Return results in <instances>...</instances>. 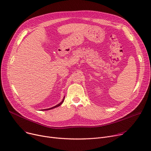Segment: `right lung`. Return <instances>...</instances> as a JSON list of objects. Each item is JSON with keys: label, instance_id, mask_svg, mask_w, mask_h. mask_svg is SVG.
Listing matches in <instances>:
<instances>
[{"label": "right lung", "instance_id": "obj_1", "mask_svg": "<svg viewBox=\"0 0 151 151\" xmlns=\"http://www.w3.org/2000/svg\"><path fill=\"white\" fill-rule=\"evenodd\" d=\"M64 100H65V97L63 98V100L59 103V104H58L57 105H56V106H54V107H52V108H48V109H43L44 111H45V110H50V109H53V108H57V107H58V106H60L63 103V102L64 101Z\"/></svg>", "mask_w": 151, "mask_h": 151}]
</instances>
